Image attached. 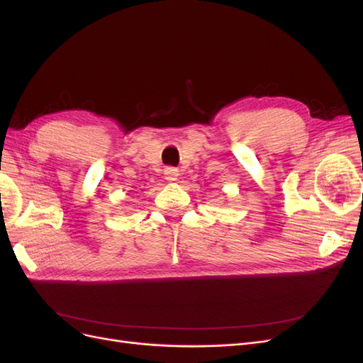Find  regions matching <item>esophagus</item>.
<instances>
[{"instance_id": "obj_1", "label": "esophagus", "mask_w": 363, "mask_h": 363, "mask_svg": "<svg viewBox=\"0 0 363 363\" xmlns=\"http://www.w3.org/2000/svg\"><path fill=\"white\" fill-rule=\"evenodd\" d=\"M163 177H164V180H167V182L172 183V182H175V180L179 179V169H175V168H164Z\"/></svg>"}]
</instances>
